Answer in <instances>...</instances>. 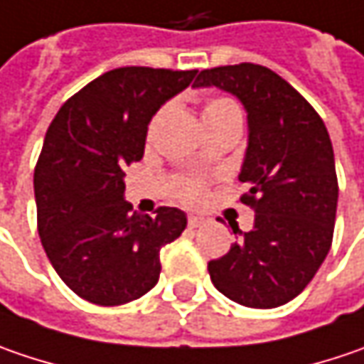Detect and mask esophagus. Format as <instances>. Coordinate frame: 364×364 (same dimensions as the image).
<instances>
[{"label":"esophagus","instance_id":"esophagus-1","mask_svg":"<svg viewBox=\"0 0 364 364\" xmlns=\"http://www.w3.org/2000/svg\"><path fill=\"white\" fill-rule=\"evenodd\" d=\"M205 223H207V219H205V217H200V215H191V217H188V228L191 229L203 228Z\"/></svg>","mask_w":364,"mask_h":364}]
</instances>
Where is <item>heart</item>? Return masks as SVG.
I'll list each match as a JSON object with an SVG mask.
<instances>
[{"instance_id":"b5f03b06","label":"heart","mask_w":364,"mask_h":364,"mask_svg":"<svg viewBox=\"0 0 364 364\" xmlns=\"http://www.w3.org/2000/svg\"><path fill=\"white\" fill-rule=\"evenodd\" d=\"M235 104L228 98H217V100H210L207 106H205V110H203V117H209V114H215V112H221V110H228V108H233ZM182 198L186 200V203H196L200 196H203V184L198 182V180H186L184 184H182Z\"/></svg>"}]
</instances>
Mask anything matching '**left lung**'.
Instances as JSON below:
<instances>
[{"label": "left lung", "mask_w": 364, "mask_h": 364, "mask_svg": "<svg viewBox=\"0 0 364 364\" xmlns=\"http://www.w3.org/2000/svg\"><path fill=\"white\" fill-rule=\"evenodd\" d=\"M194 87H217L242 102L247 147L242 203L256 219L210 260L209 274L231 301L272 309L295 299L326 260L336 221L338 180L328 129L299 92L262 65L205 69Z\"/></svg>", "instance_id": "8db88e82"}]
</instances>
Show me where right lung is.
Segmentation results:
<instances>
[{"label": "right lung", "instance_id": "1", "mask_svg": "<svg viewBox=\"0 0 364 364\" xmlns=\"http://www.w3.org/2000/svg\"><path fill=\"white\" fill-rule=\"evenodd\" d=\"M196 71L120 67L65 102L34 170L38 235L57 274L82 299L122 305L151 291L159 252L186 229V213L155 217L124 200V168L145 151L155 112Z\"/></svg>", "mask_w": 364, "mask_h": 364}]
</instances>
